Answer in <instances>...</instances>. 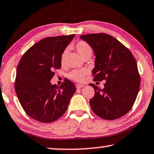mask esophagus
<instances>
[{
    "label": "esophagus",
    "instance_id": "obj_1",
    "mask_svg": "<svg viewBox=\"0 0 154 154\" xmlns=\"http://www.w3.org/2000/svg\"><path fill=\"white\" fill-rule=\"evenodd\" d=\"M85 87V85H79V84H77V85H76V87H77V89H82V88Z\"/></svg>",
    "mask_w": 154,
    "mask_h": 154
}]
</instances>
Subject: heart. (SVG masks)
I'll use <instances>...</instances> for the list:
<instances>
[{
	"label": "heart",
	"mask_w": 154,
	"mask_h": 154,
	"mask_svg": "<svg viewBox=\"0 0 154 154\" xmlns=\"http://www.w3.org/2000/svg\"><path fill=\"white\" fill-rule=\"evenodd\" d=\"M75 47L77 52L79 53V55L83 58L87 56H91L93 50H92L91 46L86 42L80 41V42H77L76 44ZM67 54V50L65 49V50L63 51L62 54L60 56V63L62 65L65 64ZM86 74H87V70L86 69H75V70L70 72V73L69 74V77L76 82H82L83 81L84 78H85Z\"/></svg>",
	"instance_id": "b5f03b06"
}]
</instances>
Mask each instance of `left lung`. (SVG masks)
Listing matches in <instances>:
<instances>
[{"label": "left lung", "mask_w": 154, "mask_h": 154, "mask_svg": "<svg viewBox=\"0 0 154 154\" xmlns=\"http://www.w3.org/2000/svg\"><path fill=\"white\" fill-rule=\"evenodd\" d=\"M95 54L94 81L105 79L101 89L89 85L95 91L89 104L94 113L104 120L120 118L134 105L140 87L137 62L131 51L112 36L104 33L85 34Z\"/></svg>", "instance_id": "1"}]
</instances>
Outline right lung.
Masks as SVG:
<instances>
[{
    "label": "right lung",
    "mask_w": 154,
    "mask_h": 154,
    "mask_svg": "<svg viewBox=\"0 0 154 154\" xmlns=\"http://www.w3.org/2000/svg\"><path fill=\"white\" fill-rule=\"evenodd\" d=\"M75 34L46 37L26 51L17 67L15 89L24 111L42 122L60 118L67 109L76 87L65 79L60 87L51 85L54 69H60V56Z\"/></svg>",
    "instance_id": "add662e5"
}]
</instances>
